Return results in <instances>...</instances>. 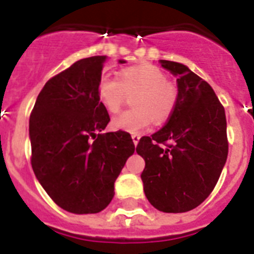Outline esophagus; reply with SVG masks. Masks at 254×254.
<instances>
[{"label": "esophagus", "mask_w": 254, "mask_h": 254, "mask_svg": "<svg viewBox=\"0 0 254 254\" xmlns=\"http://www.w3.org/2000/svg\"><path fill=\"white\" fill-rule=\"evenodd\" d=\"M139 140H140V135H137V133H133V135H132V141H133V144L136 145L137 143H139Z\"/></svg>", "instance_id": "34e87169"}]
</instances>
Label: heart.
I'll return each instance as SVG.
<instances>
[{
	"label": "heart",
	"mask_w": 254,
	"mask_h": 254,
	"mask_svg": "<svg viewBox=\"0 0 254 254\" xmlns=\"http://www.w3.org/2000/svg\"><path fill=\"white\" fill-rule=\"evenodd\" d=\"M132 106L113 119V127L129 133L143 132L152 123L167 121L178 102V87L166 80L164 72L152 64H137L123 68L118 78L105 75L98 83V99L110 114L122 109L127 95Z\"/></svg>",
	"instance_id": "1"
}]
</instances>
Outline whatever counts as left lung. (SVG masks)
<instances>
[{
  "label": "left lung",
  "instance_id": "1",
  "mask_svg": "<svg viewBox=\"0 0 254 254\" xmlns=\"http://www.w3.org/2000/svg\"><path fill=\"white\" fill-rule=\"evenodd\" d=\"M175 75L178 102L166 126L143 136L140 178L151 205L166 213L198 207L211 194L228 156L227 119L213 88L186 64L159 61Z\"/></svg>",
  "mask_w": 254,
  "mask_h": 254
}]
</instances>
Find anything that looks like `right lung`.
<instances>
[{"label": "right lung", "mask_w": 254, "mask_h": 254, "mask_svg": "<svg viewBox=\"0 0 254 254\" xmlns=\"http://www.w3.org/2000/svg\"><path fill=\"white\" fill-rule=\"evenodd\" d=\"M106 60L83 58L47 80L29 121L35 178L58 207L76 215L109 205L115 180L135 151L128 132L100 133L110 122L98 99Z\"/></svg>", "instance_id": "obj_1"}]
</instances>
